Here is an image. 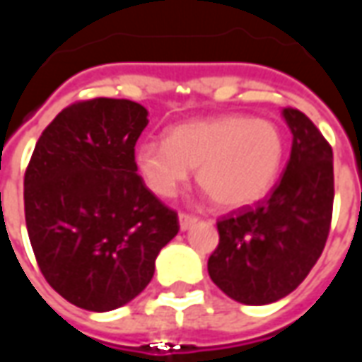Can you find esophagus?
Masks as SVG:
<instances>
[{
    "mask_svg": "<svg viewBox=\"0 0 362 362\" xmlns=\"http://www.w3.org/2000/svg\"><path fill=\"white\" fill-rule=\"evenodd\" d=\"M178 221H180V228L182 230H188L192 225H196L197 217H194V215H189V213H180V217H178Z\"/></svg>",
    "mask_w": 362,
    "mask_h": 362,
    "instance_id": "34e87169",
    "label": "esophagus"
}]
</instances>
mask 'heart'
<instances>
[{
  "label": "heart",
  "instance_id": "1",
  "mask_svg": "<svg viewBox=\"0 0 362 362\" xmlns=\"http://www.w3.org/2000/svg\"><path fill=\"white\" fill-rule=\"evenodd\" d=\"M283 135L273 122L228 114L194 119L168 132L166 141H145L135 165L158 196H174L189 168L215 204L236 209L258 202L272 189L283 163Z\"/></svg>",
  "mask_w": 362,
  "mask_h": 362
}]
</instances>
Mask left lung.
Here are the masks:
<instances>
[{
    "instance_id": "obj_1",
    "label": "left lung",
    "mask_w": 362,
    "mask_h": 362,
    "mask_svg": "<svg viewBox=\"0 0 362 362\" xmlns=\"http://www.w3.org/2000/svg\"><path fill=\"white\" fill-rule=\"evenodd\" d=\"M283 118L293 134L285 173L264 202L217 221L209 256L213 283L243 304H269L293 293L326 246L334 211V153L296 108Z\"/></svg>"
}]
</instances>
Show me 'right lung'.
Here are the masks:
<instances>
[{
  "label": "right lung",
  "instance_id": "1",
  "mask_svg": "<svg viewBox=\"0 0 362 362\" xmlns=\"http://www.w3.org/2000/svg\"><path fill=\"white\" fill-rule=\"evenodd\" d=\"M147 124L134 100H79L52 119L27 166L25 219L38 267L85 310H114L139 295L180 230L176 211L137 174L135 143Z\"/></svg>",
  "mask_w": 362,
  "mask_h": 362
}]
</instances>
